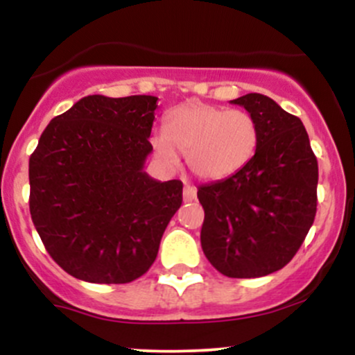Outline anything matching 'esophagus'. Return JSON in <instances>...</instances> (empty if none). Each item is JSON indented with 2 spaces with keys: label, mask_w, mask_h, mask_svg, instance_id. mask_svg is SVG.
I'll list each match as a JSON object with an SVG mask.
<instances>
[{
  "label": "esophagus",
  "mask_w": 355,
  "mask_h": 355,
  "mask_svg": "<svg viewBox=\"0 0 355 355\" xmlns=\"http://www.w3.org/2000/svg\"><path fill=\"white\" fill-rule=\"evenodd\" d=\"M195 198H197V190L189 183H185V187H183V202H193Z\"/></svg>",
  "instance_id": "obj_1"
}]
</instances>
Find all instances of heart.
I'll list each match as a JSON object with an SVG mask.
<instances>
[{
  "instance_id": "obj_1",
  "label": "heart",
  "mask_w": 355,
  "mask_h": 355,
  "mask_svg": "<svg viewBox=\"0 0 355 355\" xmlns=\"http://www.w3.org/2000/svg\"><path fill=\"white\" fill-rule=\"evenodd\" d=\"M155 157L166 168L178 165V152L200 180L234 177L254 158L259 125L245 110H229L203 101H187L166 115L165 130L152 135Z\"/></svg>"
}]
</instances>
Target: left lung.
<instances>
[{"label": "left lung", "instance_id": "1", "mask_svg": "<svg viewBox=\"0 0 355 355\" xmlns=\"http://www.w3.org/2000/svg\"><path fill=\"white\" fill-rule=\"evenodd\" d=\"M230 103L255 118L259 145L239 173L198 189L200 242L220 274L255 279L287 266L302 245L315 218L319 166L300 118L260 93Z\"/></svg>", "mask_w": 355, "mask_h": 355}]
</instances>
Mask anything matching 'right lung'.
<instances>
[{"label": "right lung", "mask_w": 355, "mask_h": 355, "mask_svg": "<svg viewBox=\"0 0 355 355\" xmlns=\"http://www.w3.org/2000/svg\"><path fill=\"white\" fill-rule=\"evenodd\" d=\"M157 96L89 95L50 121L30 157V211L64 272L128 284L152 267L180 180L145 172Z\"/></svg>", "instance_id": "obj_1"}]
</instances>
